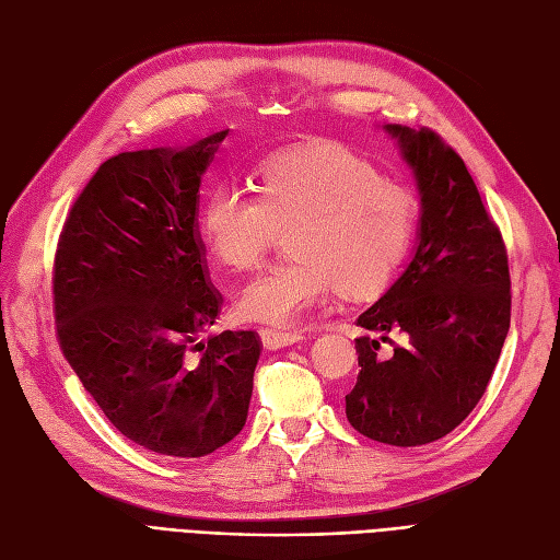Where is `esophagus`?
<instances>
[{
	"label": "esophagus",
	"instance_id": "obj_1",
	"mask_svg": "<svg viewBox=\"0 0 560 560\" xmlns=\"http://www.w3.org/2000/svg\"><path fill=\"white\" fill-rule=\"evenodd\" d=\"M259 336L266 350H280L303 341V336L299 331H282V329H268V327L259 329Z\"/></svg>",
	"mask_w": 560,
	"mask_h": 560
}]
</instances>
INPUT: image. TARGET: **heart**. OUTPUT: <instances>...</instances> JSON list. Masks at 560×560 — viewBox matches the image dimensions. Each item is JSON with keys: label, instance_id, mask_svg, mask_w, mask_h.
Here are the masks:
<instances>
[{"label": "heart", "instance_id": "b5f03b06", "mask_svg": "<svg viewBox=\"0 0 560 560\" xmlns=\"http://www.w3.org/2000/svg\"><path fill=\"white\" fill-rule=\"evenodd\" d=\"M413 219L409 194L383 182L376 165L327 144L266 161L254 186L219 179L202 202L200 233L219 264L243 273L294 226V259L252 280L235 303L243 319L294 325L334 290L346 299L385 290L409 249Z\"/></svg>", "mask_w": 560, "mask_h": 560}]
</instances>
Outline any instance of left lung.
<instances>
[{
	"label": "left lung",
	"mask_w": 560,
	"mask_h": 560,
	"mask_svg": "<svg viewBox=\"0 0 560 560\" xmlns=\"http://www.w3.org/2000/svg\"><path fill=\"white\" fill-rule=\"evenodd\" d=\"M383 130L413 171L418 235L401 276L358 317L376 336L354 338L362 369L346 416L374 442L422 446L460 425L486 393L510 331V266L463 159L432 130ZM381 342L394 354L381 355Z\"/></svg>",
	"instance_id": "8db88e82"
}]
</instances>
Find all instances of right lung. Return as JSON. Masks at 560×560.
I'll list each match as a JSON object with an SVG mask.
<instances>
[{"instance_id":"right-lung-1","label":"right lung","mask_w":560,"mask_h":560,"mask_svg":"<svg viewBox=\"0 0 560 560\" xmlns=\"http://www.w3.org/2000/svg\"><path fill=\"white\" fill-rule=\"evenodd\" d=\"M229 130L100 165L56 252L60 350L112 425L161 455L202 457L247 420L261 341L222 331L198 231L200 177Z\"/></svg>"}]
</instances>
